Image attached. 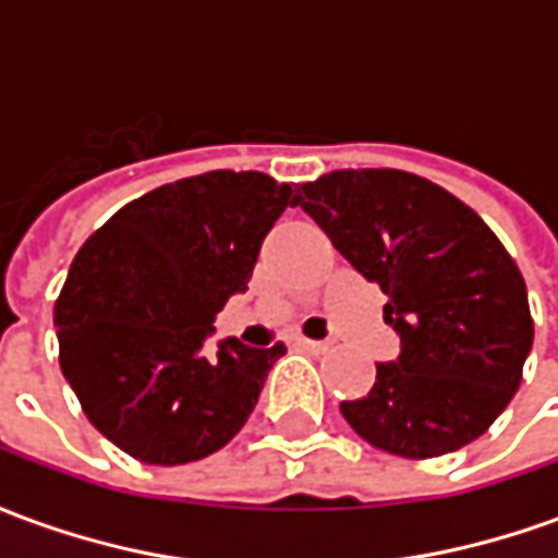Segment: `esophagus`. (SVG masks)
Returning a JSON list of instances; mask_svg holds the SVG:
<instances>
[{"mask_svg":"<svg viewBox=\"0 0 558 558\" xmlns=\"http://www.w3.org/2000/svg\"><path fill=\"white\" fill-rule=\"evenodd\" d=\"M299 347H304V350H311V352H328V343L326 340H311V338H299Z\"/></svg>","mask_w":558,"mask_h":558,"instance_id":"34e87169","label":"esophagus"}]
</instances>
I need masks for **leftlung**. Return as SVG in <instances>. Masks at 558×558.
Listing matches in <instances>:
<instances>
[{
	"label": "left lung",
	"mask_w": 558,
	"mask_h": 558,
	"mask_svg": "<svg viewBox=\"0 0 558 558\" xmlns=\"http://www.w3.org/2000/svg\"><path fill=\"white\" fill-rule=\"evenodd\" d=\"M352 268L386 292L400 355L340 412L388 454L439 457L490 427L532 350L526 283L484 220L403 170H335L295 199Z\"/></svg>",
	"instance_id": "left-lung-1"
}]
</instances>
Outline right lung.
Returning <instances> with one entry per match:
<instances>
[{
    "instance_id": "obj_1",
    "label": "right lung",
    "mask_w": 558,
    "mask_h": 558,
    "mask_svg": "<svg viewBox=\"0 0 558 558\" xmlns=\"http://www.w3.org/2000/svg\"><path fill=\"white\" fill-rule=\"evenodd\" d=\"M295 191L266 172H203L122 206L80 247L53 311L59 364L125 454L179 466L244 427L287 347L206 340Z\"/></svg>"
}]
</instances>
